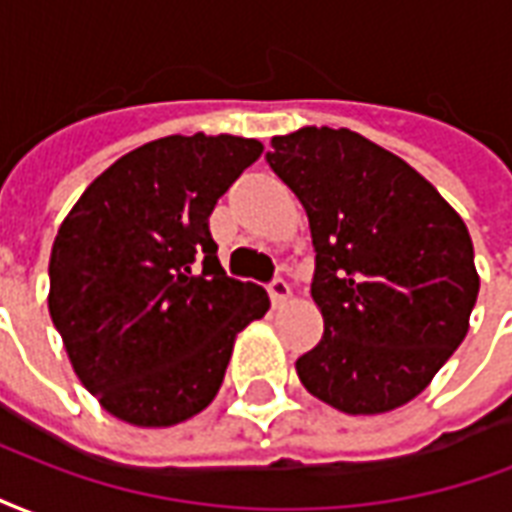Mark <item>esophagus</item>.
Wrapping results in <instances>:
<instances>
[{"mask_svg":"<svg viewBox=\"0 0 512 512\" xmlns=\"http://www.w3.org/2000/svg\"><path fill=\"white\" fill-rule=\"evenodd\" d=\"M268 296H271V301H274L277 307H282V304L290 299V285L282 277H277L268 285Z\"/></svg>","mask_w":512,"mask_h":512,"instance_id":"esophagus-1","label":"esophagus"}]
</instances>
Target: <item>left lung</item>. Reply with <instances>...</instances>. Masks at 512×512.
<instances>
[{
    "label": "left lung",
    "mask_w": 512,
    "mask_h": 512,
    "mask_svg": "<svg viewBox=\"0 0 512 512\" xmlns=\"http://www.w3.org/2000/svg\"><path fill=\"white\" fill-rule=\"evenodd\" d=\"M271 147L315 246L323 337L296 359L299 381L354 417L406 406L469 332L472 235L433 183L356 131L304 126Z\"/></svg>",
    "instance_id": "obj_1"
}]
</instances>
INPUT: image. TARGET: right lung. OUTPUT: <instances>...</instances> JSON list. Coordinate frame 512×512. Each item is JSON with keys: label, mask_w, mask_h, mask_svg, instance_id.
Instances as JSON below:
<instances>
[{"label": "right lung", "mask_w": 512, "mask_h": 512, "mask_svg": "<svg viewBox=\"0 0 512 512\" xmlns=\"http://www.w3.org/2000/svg\"><path fill=\"white\" fill-rule=\"evenodd\" d=\"M263 153L233 134L164 136L84 189L54 238L49 312L73 373L112 417L169 428L211 406L238 332L271 307L224 274L208 216ZM203 268H199V260Z\"/></svg>", "instance_id": "add662e5"}]
</instances>
